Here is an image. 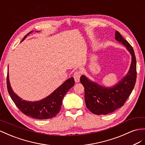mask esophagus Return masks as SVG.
<instances>
[{
    "label": "esophagus",
    "mask_w": 145,
    "mask_h": 145,
    "mask_svg": "<svg viewBox=\"0 0 145 145\" xmlns=\"http://www.w3.org/2000/svg\"><path fill=\"white\" fill-rule=\"evenodd\" d=\"M81 75V72L80 71V70H77V71H76L75 73H74L73 78L76 83H78L80 81Z\"/></svg>",
    "instance_id": "1"
}]
</instances>
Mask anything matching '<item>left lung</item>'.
<instances>
[{
	"label": "left lung",
	"instance_id": "left-lung-1",
	"mask_svg": "<svg viewBox=\"0 0 145 145\" xmlns=\"http://www.w3.org/2000/svg\"><path fill=\"white\" fill-rule=\"evenodd\" d=\"M115 39L127 48L132 55V63L127 75L116 86L106 88L89 80L84 75L80 82L84 88V99L87 108L92 113L101 115L113 112L124 105L135 86L137 79V62L132 46L118 31Z\"/></svg>",
	"mask_w": 145,
	"mask_h": 145
}]
</instances>
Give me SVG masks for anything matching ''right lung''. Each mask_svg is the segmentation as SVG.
I'll return each mask as SVG.
<instances>
[{
  "instance_id": "right-lung-1",
  "label": "right lung",
  "mask_w": 145,
  "mask_h": 145,
  "mask_svg": "<svg viewBox=\"0 0 145 145\" xmlns=\"http://www.w3.org/2000/svg\"><path fill=\"white\" fill-rule=\"evenodd\" d=\"M25 37L26 35L24 37L23 40ZM7 84L11 98L22 113L26 116L38 120H46L54 118L58 114L61 110L63 98L70 89L74 86L75 80L73 77L70 78L49 96L37 102L23 101L14 93L10 86L8 72L7 73Z\"/></svg>"
}]
</instances>
